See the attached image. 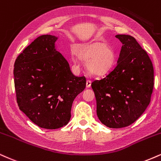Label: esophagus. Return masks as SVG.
<instances>
[{"label":"esophagus","instance_id":"obj_1","mask_svg":"<svg viewBox=\"0 0 161 161\" xmlns=\"http://www.w3.org/2000/svg\"><path fill=\"white\" fill-rule=\"evenodd\" d=\"M90 86H91V80H86V88L90 87Z\"/></svg>","mask_w":161,"mask_h":161}]
</instances>
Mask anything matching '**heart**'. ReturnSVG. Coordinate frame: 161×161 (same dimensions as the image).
<instances>
[{"label": "heart", "mask_w": 161, "mask_h": 161, "mask_svg": "<svg viewBox=\"0 0 161 161\" xmlns=\"http://www.w3.org/2000/svg\"><path fill=\"white\" fill-rule=\"evenodd\" d=\"M77 56L86 62L88 71L95 76H103L108 73L115 62L114 51L106 43L100 41L75 45V51L71 52L74 62H76Z\"/></svg>", "instance_id": "b5f03b06"}]
</instances>
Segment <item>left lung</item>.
Wrapping results in <instances>:
<instances>
[{
	"label": "left lung",
	"instance_id": "8db88e82",
	"mask_svg": "<svg viewBox=\"0 0 161 161\" xmlns=\"http://www.w3.org/2000/svg\"><path fill=\"white\" fill-rule=\"evenodd\" d=\"M115 37L123 44L117 65L91 86L99 120L118 129L130 126L146 110L154 86V69L148 55L133 37Z\"/></svg>",
	"mask_w": 161,
	"mask_h": 161
}]
</instances>
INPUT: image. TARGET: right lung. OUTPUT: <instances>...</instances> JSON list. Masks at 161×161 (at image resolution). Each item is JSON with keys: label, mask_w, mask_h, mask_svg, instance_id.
<instances>
[{"label": "right lung", "mask_w": 161, "mask_h": 161, "mask_svg": "<svg viewBox=\"0 0 161 161\" xmlns=\"http://www.w3.org/2000/svg\"><path fill=\"white\" fill-rule=\"evenodd\" d=\"M58 37L41 35L28 45L14 64V84L19 109L40 127L55 130L71 118L72 103L86 87L57 50Z\"/></svg>", "instance_id": "obj_1"}]
</instances>
